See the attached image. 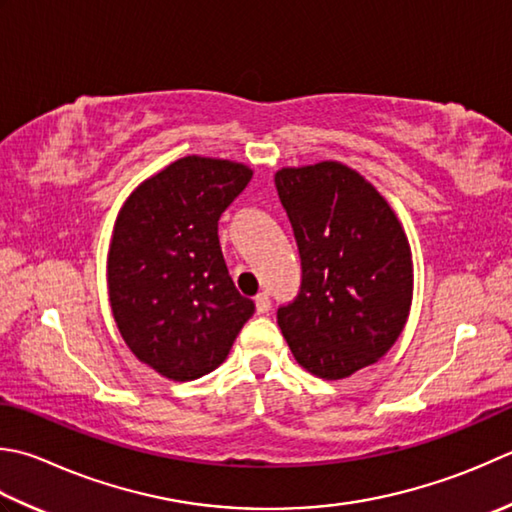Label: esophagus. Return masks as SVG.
Instances as JSON below:
<instances>
[{"label":"esophagus","instance_id":"34e87169","mask_svg":"<svg viewBox=\"0 0 512 512\" xmlns=\"http://www.w3.org/2000/svg\"><path fill=\"white\" fill-rule=\"evenodd\" d=\"M255 308H257V313H268V310H270V297H268V293H259L255 297Z\"/></svg>","mask_w":512,"mask_h":512}]
</instances>
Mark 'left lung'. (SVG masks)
Here are the masks:
<instances>
[{
  "mask_svg": "<svg viewBox=\"0 0 512 512\" xmlns=\"http://www.w3.org/2000/svg\"><path fill=\"white\" fill-rule=\"evenodd\" d=\"M275 186L302 259V286L277 308V324L308 373L350 377L384 357L406 326V233L375 186L339 162L282 168Z\"/></svg>",
  "mask_w": 512,
  "mask_h": 512,
  "instance_id": "1",
  "label": "left lung"
}]
</instances>
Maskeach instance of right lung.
I'll list each match as a JSON object with an SVG mask.
<instances>
[{"mask_svg": "<svg viewBox=\"0 0 512 512\" xmlns=\"http://www.w3.org/2000/svg\"><path fill=\"white\" fill-rule=\"evenodd\" d=\"M253 170L188 155L139 184L117 215L108 297L126 346L175 382L215 370L255 313L222 255L217 222Z\"/></svg>", "mask_w": 512, "mask_h": 512, "instance_id": "right-lung-1", "label": "right lung"}]
</instances>
